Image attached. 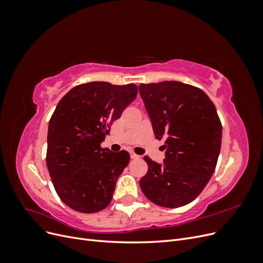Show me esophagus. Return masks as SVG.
I'll return each mask as SVG.
<instances>
[{
    "label": "esophagus",
    "mask_w": 263,
    "mask_h": 263,
    "mask_svg": "<svg viewBox=\"0 0 263 263\" xmlns=\"http://www.w3.org/2000/svg\"><path fill=\"white\" fill-rule=\"evenodd\" d=\"M130 158L132 159H139L140 158V156H138V155H136V154H130Z\"/></svg>",
    "instance_id": "obj_1"
}]
</instances>
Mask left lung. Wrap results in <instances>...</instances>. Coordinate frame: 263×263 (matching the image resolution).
Listing matches in <instances>:
<instances>
[{
  "label": "left lung",
  "instance_id": "1",
  "mask_svg": "<svg viewBox=\"0 0 263 263\" xmlns=\"http://www.w3.org/2000/svg\"><path fill=\"white\" fill-rule=\"evenodd\" d=\"M139 93L165 149L162 163L144 158L148 171L140 189L159 206L181 208L200 195L216 168L221 146L216 107L204 91L178 81L141 83Z\"/></svg>",
  "mask_w": 263,
  "mask_h": 263
}]
</instances>
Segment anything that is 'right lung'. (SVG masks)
Here are the masks:
<instances>
[{
	"label": "right lung",
	"mask_w": 263,
	"mask_h": 263,
	"mask_svg": "<svg viewBox=\"0 0 263 263\" xmlns=\"http://www.w3.org/2000/svg\"><path fill=\"white\" fill-rule=\"evenodd\" d=\"M137 93L132 83L90 82L74 86L58 103L49 121L46 162L55 192L70 209L90 214L112 201L130 157L101 142Z\"/></svg>",
	"instance_id": "right-lung-1"
}]
</instances>
